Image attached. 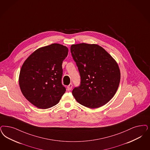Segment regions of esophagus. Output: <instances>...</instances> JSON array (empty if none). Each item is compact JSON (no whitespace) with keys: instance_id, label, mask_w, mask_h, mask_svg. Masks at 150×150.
<instances>
[{"instance_id":"1","label":"esophagus","mask_w":150,"mask_h":150,"mask_svg":"<svg viewBox=\"0 0 150 150\" xmlns=\"http://www.w3.org/2000/svg\"><path fill=\"white\" fill-rule=\"evenodd\" d=\"M72 88V83H70L68 86H67V88L68 90H71V88Z\"/></svg>"}]
</instances>
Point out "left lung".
Here are the masks:
<instances>
[{
  "mask_svg": "<svg viewBox=\"0 0 150 150\" xmlns=\"http://www.w3.org/2000/svg\"><path fill=\"white\" fill-rule=\"evenodd\" d=\"M70 50L81 77L80 86L72 90L74 97L90 109L108 103L119 88L121 75L117 63L97 44H73Z\"/></svg>",
  "mask_w": 150,
  "mask_h": 150,
  "instance_id": "8db88e82",
  "label": "left lung"
}]
</instances>
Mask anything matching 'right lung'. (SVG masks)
Wrapping results in <instances>:
<instances>
[{
	"instance_id": "obj_1",
	"label": "right lung",
	"mask_w": 150,
	"mask_h": 150,
	"mask_svg": "<svg viewBox=\"0 0 150 150\" xmlns=\"http://www.w3.org/2000/svg\"><path fill=\"white\" fill-rule=\"evenodd\" d=\"M67 54V47L52 44L36 50L23 63L19 78L21 91L38 108L56 105L65 93L62 64Z\"/></svg>"
}]
</instances>
